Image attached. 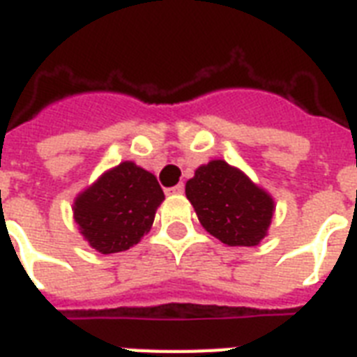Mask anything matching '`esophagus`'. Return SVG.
Wrapping results in <instances>:
<instances>
[{"label":"esophagus","mask_w":357,"mask_h":357,"mask_svg":"<svg viewBox=\"0 0 357 357\" xmlns=\"http://www.w3.org/2000/svg\"><path fill=\"white\" fill-rule=\"evenodd\" d=\"M183 190H185V185L179 183L176 185V187H172V189H168L167 192L168 195H183Z\"/></svg>","instance_id":"1"}]
</instances>
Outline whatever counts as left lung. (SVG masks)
Returning a JSON list of instances; mask_svg holds the SVG:
<instances>
[{
	"mask_svg": "<svg viewBox=\"0 0 357 357\" xmlns=\"http://www.w3.org/2000/svg\"><path fill=\"white\" fill-rule=\"evenodd\" d=\"M185 195L206 231L228 246H257L276 211L274 198L263 187L222 159L196 168Z\"/></svg>",
	"mask_w": 357,
	"mask_h": 357,
	"instance_id": "1",
	"label": "left lung"
}]
</instances>
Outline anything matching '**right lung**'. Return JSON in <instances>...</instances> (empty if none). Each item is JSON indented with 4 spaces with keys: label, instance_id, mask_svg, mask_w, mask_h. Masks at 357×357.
Segmentation results:
<instances>
[{
    "label": "right lung",
    "instance_id": "1",
    "mask_svg": "<svg viewBox=\"0 0 357 357\" xmlns=\"http://www.w3.org/2000/svg\"><path fill=\"white\" fill-rule=\"evenodd\" d=\"M162 200L155 176L133 161H123L81 190L72 211L89 246L102 254H116L150 231Z\"/></svg>",
    "mask_w": 357,
    "mask_h": 357
}]
</instances>
